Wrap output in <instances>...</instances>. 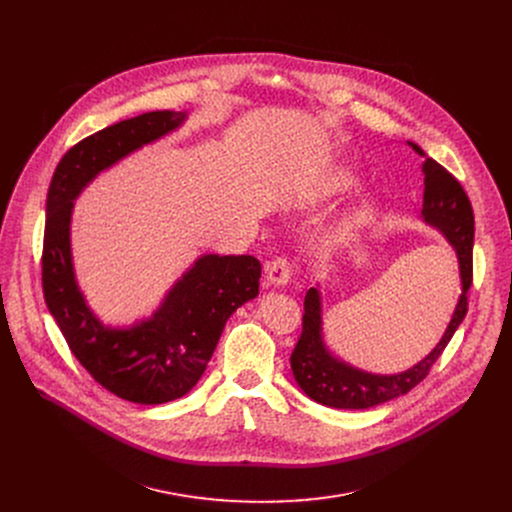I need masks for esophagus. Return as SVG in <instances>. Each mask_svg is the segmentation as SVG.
Masks as SVG:
<instances>
[{
	"mask_svg": "<svg viewBox=\"0 0 512 512\" xmlns=\"http://www.w3.org/2000/svg\"><path fill=\"white\" fill-rule=\"evenodd\" d=\"M289 275H291V263L283 255L271 259L265 265V281H267V285L281 287V285H285L289 281Z\"/></svg>",
	"mask_w": 512,
	"mask_h": 512,
	"instance_id": "obj_1",
	"label": "esophagus"
}]
</instances>
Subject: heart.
Returning <instances> with one entry per match:
<instances>
[{
  "label": "heart",
  "instance_id": "obj_1",
  "mask_svg": "<svg viewBox=\"0 0 512 512\" xmlns=\"http://www.w3.org/2000/svg\"><path fill=\"white\" fill-rule=\"evenodd\" d=\"M354 182H356V180H354L348 172L338 170V172H334V174L330 176V180H328V192H340V190H346V188H350Z\"/></svg>",
  "mask_w": 512,
  "mask_h": 512
}]
</instances>
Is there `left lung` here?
<instances>
[{"label": "left lung", "instance_id": "left-lung-1", "mask_svg": "<svg viewBox=\"0 0 512 512\" xmlns=\"http://www.w3.org/2000/svg\"><path fill=\"white\" fill-rule=\"evenodd\" d=\"M413 150L423 156L415 143ZM425 192L421 214L425 221L440 229L460 261L462 275V296L452 316V322L437 344L413 369L399 375H371L334 358L322 340V318H320V294L316 287H310L304 300V320L300 340L291 352V371L304 393L336 409H369L385 401L397 399L417 387L431 371L435 360L442 356L454 332L462 324L468 312V289L472 285V249H474V212L462 184L431 158H425Z\"/></svg>", "mask_w": 512, "mask_h": 512}]
</instances>
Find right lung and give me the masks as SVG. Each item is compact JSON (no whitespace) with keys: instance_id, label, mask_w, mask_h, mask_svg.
<instances>
[{"instance_id":"obj_1","label":"right lung","mask_w":512,"mask_h":512,"mask_svg":"<svg viewBox=\"0 0 512 512\" xmlns=\"http://www.w3.org/2000/svg\"><path fill=\"white\" fill-rule=\"evenodd\" d=\"M184 113L150 111L109 125L58 162L48 196L42 289L70 352L109 393L141 405L186 395L202 377L231 314L259 294L253 255H204L172 287L152 320L105 328L87 308L70 261L72 200L105 168L184 121Z\"/></svg>"}]
</instances>
